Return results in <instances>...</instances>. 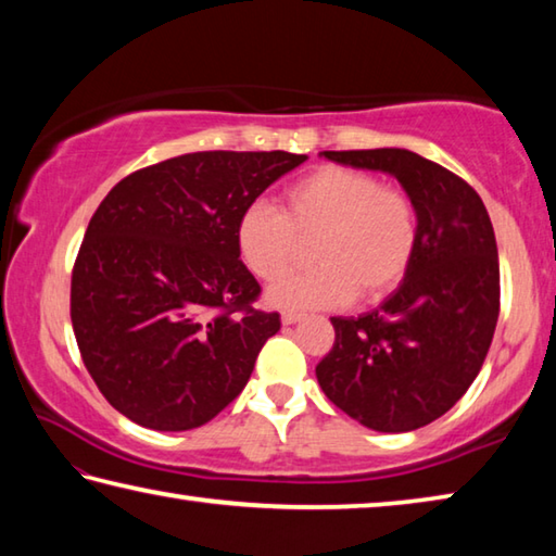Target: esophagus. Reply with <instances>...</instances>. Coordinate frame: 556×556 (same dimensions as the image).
Returning <instances> with one entry per match:
<instances>
[{"mask_svg":"<svg viewBox=\"0 0 556 556\" xmlns=\"http://www.w3.org/2000/svg\"><path fill=\"white\" fill-rule=\"evenodd\" d=\"M305 315L303 313H295V309H286L283 315H280V319H283V325H295V323H300V319H303Z\"/></svg>","mask_w":556,"mask_h":556,"instance_id":"esophagus-1","label":"esophagus"}]
</instances>
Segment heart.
I'll use <instances>...</instances> for the list:
<instances>
[{"label": "heart", "mask_w": 556, "mask_h": 556, "mask_svg": "<svg viewBox=\"0 0 556 556\" xmlns=\"http://www.w3.org/2000/svg\"><path fill=\"white\" fill-rule=\"evenodd\" d=\"M317 266L273 286L280 307H339L358 295L378 303L403 283L420 243V210L401 185L368 170L323 165L283 192L280 212L249 204L237 222V247L261 280H278L303 256Z\"/></svg>", "instance_id": "b5f03b06"}]
</instances>
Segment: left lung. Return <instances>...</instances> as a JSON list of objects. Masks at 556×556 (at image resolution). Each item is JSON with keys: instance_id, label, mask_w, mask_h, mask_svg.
<instances>
[{"instance_id": "1", "label": "left lung", "mask_w": 556, "mask_h": 556, "mask_svg": "<svg viewBox=\"0 0 556 556\" xmlns=\"http://www.w3.org/2000/svg\"><path fill=\"white\" fill-rule=\"evenodd\" d=\"M354 168L386 170L420 210L413 266L362 317H332L334 344L315 374L339 410L378 432L430 425L469 391L501 313L498 247L469 182L405 149L323 151Z\"/></svg>"}]
</instances>
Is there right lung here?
I'll return each instance as SVG.
<instances>
[{
	"instance_id": "right-lung-1",
	"label": "right lung",
	"mask_w": 556,
	"mask_h": 556,
	"mask_svg": "<svg viewBox=\"0 0 556 556\" xmlns=\"http://www.w3.org/2000/svg\"><path fill=\"white\" fill-rule=\"evenodd\" d=\"M307 155L198 151L126 175L87 224L71 280L77 349L131 422L182 432L237 397L278 313L237 247L239 214Z\"/></svg>"
}]
</instances>
